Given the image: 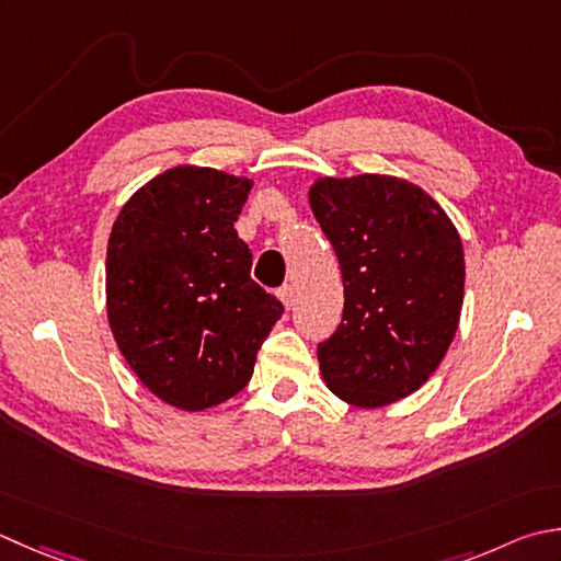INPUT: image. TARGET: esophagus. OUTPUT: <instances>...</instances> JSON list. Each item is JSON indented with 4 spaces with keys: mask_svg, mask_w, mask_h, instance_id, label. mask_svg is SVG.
I'll return each mask as SVG.
<instances>
[{
    "mask_svg": "<svg viewBox=\"0 0 561 561\" xmlns=\"http://www.w3.org/2000/svg\"><path fill=\"white\" fill-rule=\"evenodd\" d=\"M277 294H279L282 304L287 306V309H291L294 301H296V289H294V284H284V287H282Z\"/></svg>",
    "mask_w": 561,
    "mask_h": 561,
    "instance_id": "esophagus-1",
    "label": "esophagus"
}]
</instances>
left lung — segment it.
Returning a JSON list of instances; mask_svg holds the SVG:
<instances>
[{
  "instance_id": "8db88e82",
  "label": "left lung",
  "mask_w": 561,
  "mask_h": 561,
  "mask_svg": "<svg viewBox=\"0 0 561 561\" xmlns=\"http://www.w3.org/2000/svg\"><path fill=\"white\" fill-rule=\"evenodd\" d=\"M309 204L345 287L343 323L318 343L323 381L357 409L409 397L443 362L462 313L455 224L419 184L391 174L321 178Z\"/></svg>"
}]
</instances>
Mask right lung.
Here are the masks:
<instances>
[{
	"label": "right lung",
	"instance_id": "obj_1",
	"mask_svg": "<svg viewBox=\"0 0 561 561\" xmlns=\"http://www.w3.org/2000/svg\"><path fill=\"white\" fill-rule=\"evenodd\" d=\"M250 186L180 164L142 184L108 236V325L136 377L174 409L236 397L284 313L252 282V252L233 228Z\"/></svg>",
	"mask_w": 561,
	"mask_h": 561
}]
</instances>
